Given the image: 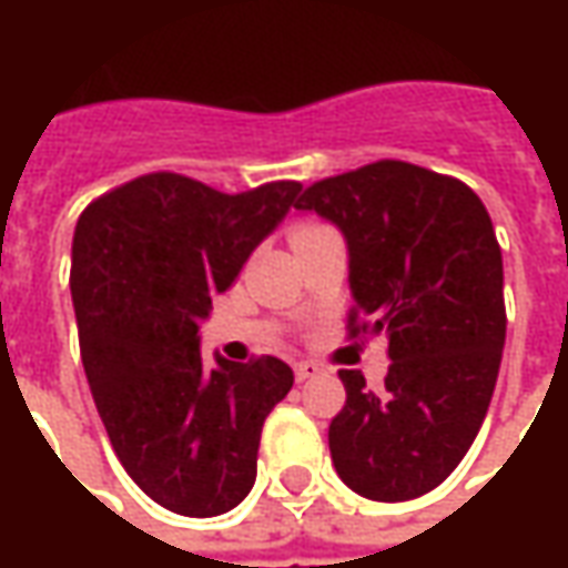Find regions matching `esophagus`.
Masks as SVG:
<instances>
[{
    "mask_svg": "<svg viewBox=\"0 0 568 568\" xmlns=\"http://www.w3.org/2000/svg\"><path fill=\"white\" fill-rule=\"evenodd\" d=\"M294 376L296 382H306V379H316V376H322V366L313 361H300L294 366Z\"/></svg>",
    "mask_w": 568,
    "mask_h": 568,
    "instance_id": "obj_1",
    "label": "esophagus"
}]
</instances>
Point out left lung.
<instances>
[{"instance_id": "8db88e82", "label": "left lung", "mask_w": 568, "mask_h": 568, "mask_svg": "<svg viewBox=\"0 0 568 568\" xmlns=\"http://www.w3.org/2000/svg\"><path fill=\"white\" fill-rule=\"evenodd\" d=\"M296 207L344 233L351 338L385 335L392 361L382 392L341 369L335 470L366 499H417L458 468L499 376L506 303L490 214L462 180L404 161L318 180Z\"/></svg>"}]
</instances>
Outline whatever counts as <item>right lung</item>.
<instances>
[{
    "mask_svg": "<svg viewBox=\"0 0 568 568\" xmlns=\"http://www.w3.org/2000/svg\"><path fill=\"white\" fill-rule=\"evenodd\" d=\"M300 189L281 180L227 195L148 173L78 217L72 303L84 376L122 468L170 513H230L255 484L262 424L294 369L277 357H217L205 369L199 325Z\"/></svg>",
    "mask_w": 568,
    "mask_h": 568,
    "instance_id": "obj_1",
    "label": "right lung"
}]
</instances>
